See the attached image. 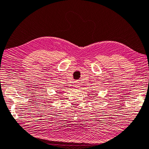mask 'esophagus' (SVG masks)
Segmentation results:
<instances>
[{
	"mask_svg": "<svg viewBox=\"0 0 149 149\" xmlns=\"http://www.w3.org/2000/svg\"><path fill=\"white\" fill-rule=\"evenodd\" d=\"M75 83H75V88H78V87H79V84H78V82H77V81H76V82H75Z\"/></svg>",
	"mask_w": 149,
	"mask_h": 149,
	"instance_id": "34e87169",
	"label": "esophagus"
}]
</instances>
